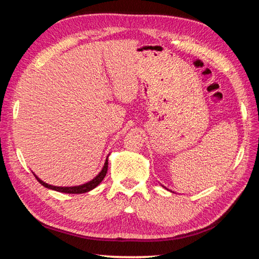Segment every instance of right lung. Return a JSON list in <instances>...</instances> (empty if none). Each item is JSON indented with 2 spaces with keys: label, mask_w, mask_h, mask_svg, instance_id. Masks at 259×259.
<instances>
[{
  "label": "right lung",
  "mask_w": 259,
  "mask_h": 259,
  "mask_svg": "<svg viewBox=\"0 0 259 259\" xmlns=\"http://www.w3.org/2000/svg\"><path fill=\"white\" fill-rule=\"evenodd\" d=\"M108 157H106L105 159V163H104V166L102 170L100 171V173L96 175L94 179L92 181L88 182V183L85 184H82V185H77V186H54V185H50V184H47L45 183L44 181H41L39 179V177L33 174L35 179H37V181L39 182L40 184L44 185L45 187H47V189H50V190H54V191H57V192H62V193H69V194H82V193H86V192H90L91 190L95 189L96 186H98L101 182L103 181V179L105 177L106 173H108Z\"/></svg>",
  "instance_id": "obj_1"
}]
</instances>
